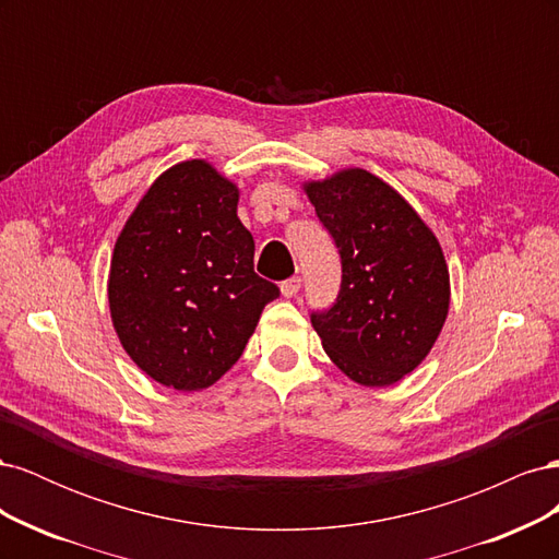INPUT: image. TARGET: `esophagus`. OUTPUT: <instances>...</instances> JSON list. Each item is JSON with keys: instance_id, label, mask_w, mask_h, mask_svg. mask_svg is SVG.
Masks as SVG:
<instances>
[{"instance_id": "obj_1", "label": "esophagus", "mask_w": 559, "mask_h": 559, "mask_svg": "<svg viewBox=\"0 0 559 559\" xmlns=\"http://www.w3.org/2000/svg\"><path fill=\"white\" fill-rule=\"evenodd\" d=\"M300 292V277H289L282 282V296L284 298H294Z\"/></svg>"}]
</instances>
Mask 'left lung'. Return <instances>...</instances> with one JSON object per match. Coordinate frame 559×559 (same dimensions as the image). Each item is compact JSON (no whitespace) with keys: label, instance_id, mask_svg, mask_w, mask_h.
Segmentation results:
<instances>
[{"label":"left lung","instance_id":"8db88e82","mask_svg":"<svg viewBox=\"0 0 559 559\" xmlns=\"http://www.w3.org/2000/svg\"><path fill=\"white\" fill-rule=\"evenodd\" d=\"M306 191L343 267L335 302L312 310V326L347 378L394 384L427 357L448 317L441 245L392 186L359 167Z\"/></svg>","mask_w":559,"mask_h":559}]
</instances>
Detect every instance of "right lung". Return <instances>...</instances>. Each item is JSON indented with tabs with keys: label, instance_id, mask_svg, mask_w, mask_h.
Returning a JSON list of instances; mask_svg holds the SVG:
<instances>
[{
	"label": "right lung",
	"instance_id": "obj_1",
	"mask_svg": "<svg viewBox=\"0 0 559 559\" xmlns=\"http://www.w3.org/2000/svg\"><path fill=\"white\" fill-rule=\"evenodd\" d=\"M277 296V284L253 273L238 186L205 160L163 173L114 247V329L146 376L179 392L222 378Z\"/></svg>",
	"mask_w": 559,
	"mask_h": 559
}]
</instances>
